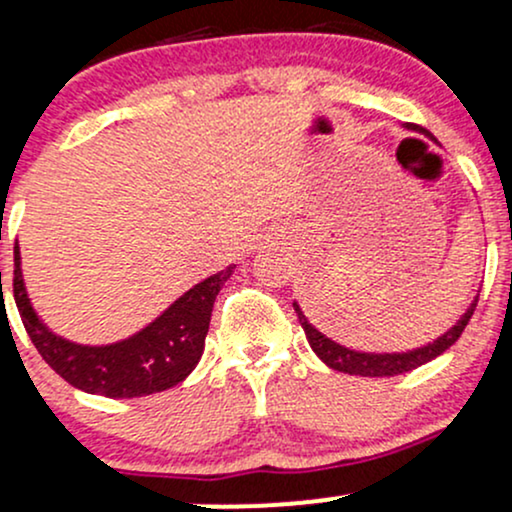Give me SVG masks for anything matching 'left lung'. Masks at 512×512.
<instances>
[{
  "label": "left lung",
  "instance_id": "1",
  "mask_svg": "<svg viewBox=\"0 0 512 512\" xmlns=\"http://www.w3.org/2000/svg\"><path fill=\"white\" fill-rule=\"evenodd\" d=\"M407 129H414V132H421L426 134V137H431V132H426L424 127L407 125ZM477 301L479 296L469 303L467 313H464L448 332H443L438 339H433L431 344L419 346V349H411V351H397V354H368V351H356V349H349V346L332 342L327 334H322L313 322L305 317L301 305L293 303V310H296L298 322H301L305 337H308L310 349H313L315 354L320 356V361H325L327 366L339 370V373L361 375V378H392V375L409 373V370L424 366V363L433 361V358L443 354V351H448L450 346L460 339V334L464 332V327L469 325V320H472Z\"/></svg>",
  "mask_w": 512,
  "mask_h": 512
}]
</instances>
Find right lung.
<instances>
[{"label":"right lung","mask_w":512,"mask_h":512,"mask_svg":"<svg viewBox=\"0 0 512 512\" xmlns=\"http://www.w3.org/2000/svg\"><path fill=\"white\" fill-rule=\"evenodd\" d=\"M233 269L236 264L199 281L144 330L103 346L69 342L45 327L23 286L19 248L14 250V301L38 354L69 385L110 399L144 397L182 383L195 370L209 332L211 308Z\"/></svg>","instance_id":"obj_1"}]
</instances>
